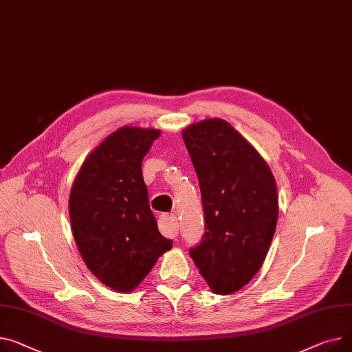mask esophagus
Listing matches in <instances>:
<instances>
[{
    "instance_id": "obj_1",
    "label": "esophagus",
    "mask_w": 352,
    "mask_h": 352,
    "mask_svg": "<svg viewBox=\"0 0 352 352\" xmlns=\"http://www.w3.org/2000/svg\"><path fill=\"white\" fill-rule=\"evenodd\" d=\"M160 225H161L164 235H167L170 238H177V235H178V219L174 214L162 215L160 218Z\"/></svg>"
}]
</instances>
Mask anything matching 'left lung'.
<instances>
[{
	"label": "left lung",
	"instance_id": "obj_1",
	"mask_svg": "<svg viewBox=\"0 0 352 352\" xmlns=\"http://www.w3.org/2000/svg\"><path fill=\"white\" fill-rule=\"evenodd\" d=\"M182 138L198 175L206 228L190 254L210 290L235 293L269 252L278 215L276 179L265 158L226 120L190 124Z\"/></svg>",
	"mask_w": 352,
	"mask_h": 352
}]
</instances>
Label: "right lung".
<instances>
[{"instance_id": "add662e5", "label": "right lung", "mask_w": 352, "mask_h": 352, "mask_svg": "<svg viewBox=\"0 0 352 352\" xmlns=\"http://www.w3.org/2000/svg\"><path fill=\"white\" fill-rule=\"evenodd\" d=\"M157 129L123 126L93 150L69 195L72 233L83 262L103 285L130 293L173 248L158 232L142 162Z\"/></svg>"}]
</instances>
